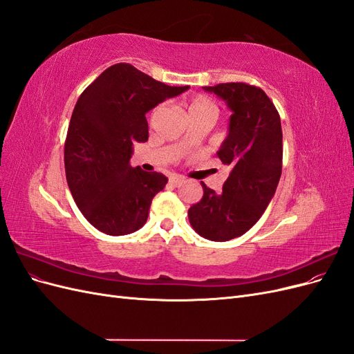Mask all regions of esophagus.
<instances>
[{"label": "esophagus", "mask_w": 354, "mask_h": 354, "mask_svg": "<svg viewBox=\"0 0 354 354\" xmlns=\"http://www.w3.org/2000/svg\"><path fill=\"white\" fill-rule=\"evenodd\" d=\"M169 185L171 186H180L183 183V177H178V176H169Z\"/></svg>", "instance_id": "34e87169"}]
</instances>
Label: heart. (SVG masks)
Masks as SVG:
<instances>
[{"label":"heart","mask_w":354,"mask_h":354,"mask_svg":"<svg viewBox=\"0 0 354 354\" xmlns=\"http://www.w3.org/2000/svg\"><path fill=\"white\" fill-rule=\"evenodd\" d=\"M159 109L160 106H156L152 112V116H155ZM187 115L189 118H194L198 115H209L216 120L218 115V108L209 97H207V95H196V97H194L187 103Z\"/></svg>","instance_id":"1"}]
</instances>
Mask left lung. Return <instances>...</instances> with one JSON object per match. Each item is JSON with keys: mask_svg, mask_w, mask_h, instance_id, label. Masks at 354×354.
<instances>
[{"mask_svg": "<svg viewBox=\"0 0 354 354\" xmlns=\"http://www.w3.org/2000/svg\"><path fill=\"white\" fill-rule=\"evenodd\" d=\"M203 90L217 94L232 111L229 136L217 152L230 174L221 194L201 183L203 196L187 216L202 238L226 242L248 232L274 195L282 174L281 116L255 85L224 82Z\"/></svg>", "mask_w": 354, "mask_h": 354, "instance_id": "left-lung-1", "label": "left lung"}]
</instances>
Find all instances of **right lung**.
I'll list each match as a JSON object with an SVG mask.
<instances>
[{
	"label": "right lung",
	"mask_w": 354,
	"mask_h": 354,
	"mask_svg": "<svg viewBox=\"0 0 354 354\" xmlns=\"http://www.w3.org/2000/svg\"><path fill=\"white\" fill-rule=\"evenodd\" d=\"M187 88L116 63L80 95L65 142V171L80 211L97 230L122 236L143 227L168 178L133 168V143L147 140L146 113Z\"/></svg>",
	"instance_id": "add662e5"
}]
</instances>
